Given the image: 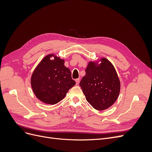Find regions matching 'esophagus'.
Here are the masks:
<instances>
[{"mask_svg":"<svg viewBox=\"0 0 152 152\" xmlns=\"http://www.w3.org/2000/svg\"><path fill=\"white\" fill-rule=\"evenodd\" d=\"M75 82H76V84H77V85H79V82H80V79H76V80H75Z\"/></svg>","mask_w":152,"mask_h":152,"instance_id":"34e87169","label":"esophagus"}]
</instances>
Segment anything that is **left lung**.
Instances as JSON below:
<instances>
[{"instance_id":"left-lung-1","label":"left lung","mask_w":152,"mask_h":152,"mask_svg":"<svg viewBox=\"0 0 152 152\" xmlns=\"http://www.w3.org/2000/svg\"><path fill=\"white\" fill-rule=\"evenodd\" d=\"M80 86L87 102L98 110L112 107L121 91V82L115 68L105 58L88 63Z\"/></svg>"}]
</instances>
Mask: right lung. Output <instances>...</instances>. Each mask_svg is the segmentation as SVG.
<instances>
[{
    "label": "right lung",
    "instance_id": "right-lung-1",
    "mask_svg": "<svg viewBox=\"0 0 152 152\" xmlns=\"http://www.w3.org/2000/svg\"><path fill=\"white\" fill-rule=\"evenodd\" d=\"M30 83L37 98L49 104L61 101L76 84L70 70L65 66V60L54 53L46 55L35 67Z\"/></svg>",
    "mask_w": 152,
    "mask_h": 152
}]
</instances>
